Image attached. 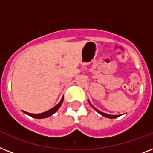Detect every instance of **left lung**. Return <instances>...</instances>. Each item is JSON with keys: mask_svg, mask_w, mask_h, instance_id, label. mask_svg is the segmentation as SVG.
<instances>
[{"mask_svg": "<svg viewBox=\"0 0 153 153\" xmlns=\"http://www.w3.org/2000/svg\"><path fill=\"white\" fill-rule=\"evenodd\" d=\"M88 102H89V101H88ZM89 104L91 105V106H92V107H93V108L95 109V110H96V111H97V112L99 113V114H101V115H102V116H103V117H107V118H110V119H114V118H116V117H119V115H110V114H105V113H102V112H101V111H100V110H97V109H96L94 107V106H92V104H91L90 102H89Z\"/></svg>", "mask_w": 153, "mask_h": 153, "instance_id": "left-lung-1", "label": "left lung"}]
</instances>
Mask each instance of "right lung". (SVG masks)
<instances>
[{"label": "right lung", "mask_w": 153, "mask_h": 153, "mask_svg": "<svg viewBox=\"0 0 153 153\" xmlns=\"http://www.w3.org/2000/svg\"><path fill=\"white\" fill-rule=\"evenodd\" d=\"M63 100H64V96H63L62 99H61V102H59L57 105H56V106H55L53 108L47 110V111H46V112H44V113H42V114H30V113H28V112H25V111H24V113L26 114H28V115H29V116H31L32 117L37 118V119H42V118L48 117L51 116V115H53V114H54V113L57 112V110L60 108V106H61V104H62Z\"/></svg>", "instance_id": "right-lung-1"}]
</instances>
